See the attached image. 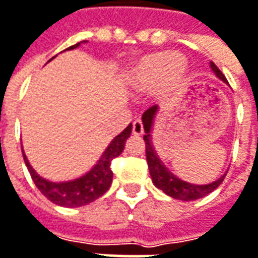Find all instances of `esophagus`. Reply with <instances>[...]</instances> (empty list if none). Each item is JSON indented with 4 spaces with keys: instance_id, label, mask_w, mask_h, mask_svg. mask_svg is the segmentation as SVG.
Instances as JSON below:
<instances>
[{
    "instance_id": "1",
    "label": "esophagus",
    "mask_w": 258,
    "mask_h": 258,
    "mask_svg": "<svg viewBox=\"0 0 258 258\" xmlns=\"http://www.w3.org/2000/svg\"><path fill=\"white\" fill-rule=\"evenodd\" d=\"M143 122H142V119L140 118H136L134 119V122H133V134H136V136H142L143 134Z\"/></svg>"
}]
</instances>
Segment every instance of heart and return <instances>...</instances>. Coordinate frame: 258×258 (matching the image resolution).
<instances>
[{
    "label": "heart",
    "instance_id": "1",
    "mask_svg": "<svg viewBox=\"0 0 258 258\" xmlns=\"http://www.w3.org/2000/svg\"><path fill=\"white\" fill-rule=\"evenodd\" d=\"M179 55L175 52H158L144 56L133 70V82L142 90H155L166 82H178L182 77Z\"/></svg>",
    "mask_w": 258,
    "mask_h": 258
}]
</instances>
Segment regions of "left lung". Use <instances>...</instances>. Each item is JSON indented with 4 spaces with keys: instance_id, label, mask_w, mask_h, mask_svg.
Returning a JSON list of instances; mask_svg holds the SVG:
<instances>
[{
    "instance_id": "8db88e82",
    "label": "left lung",
    "mask_w": 258,
    "mask_h": 258,
    "mask_svg": "<svg viewBox=\"0 0 258 258\" xmlns=\"http://www.w3.org/2000/svg\"><path fill=\"white\" fill-rule=\"evenodd\" d=\"M210 67H212L213 73L219 77L220 80L226 83V77L216 67V64L210 62ZM156 114H158V106L155 105V106L149 108L143 114V116H142L144 133H146L143 136L144 144H146V159H147L149 172H150L153 184L159 189H162L165 194H168L169 197L176 199V200H184V202H191V200L202 199V197H205L207 194H210L212 191H215L223 182L226 172L222 175L220 178H218L216 181L210 182V184L199 185V184H191V182L179 179L176 175L172 174L163 165V162L159 159V156H158V153H156V150H155V147L152 144V127H153Z\"/></svg>"
}]
</instances>
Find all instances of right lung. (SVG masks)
Returning a JSON list of instances; mask_svg holds the SVG:
<instances>
[{"label": "right lung", "instance_id": "obj_1", "mask_svg": "<svg viewBox=\"0 0 258 258\" xmlns=\"http://www.w3.org/2000/svg\"><path fill=\"white\" fill-rule=\"evenodd\" d=\"M79 45H80V42L70 46V49L77 48ZM130 134H131V124L109 143L106 150L102 153L98 163L87 174L82 175L80 178L71 179V181L52 182V181L42 178L32 168V165L29 163L23 152L24 163L30 172L35 185L48 200H51L55 205L62 206V207L86 206L98 200L99 197H102L109 189L111 184H112V176H114L112 171H111V162L122 153Z\"/></svg>", "mask_w": 258, "mask_h": 258}]
</instances>
